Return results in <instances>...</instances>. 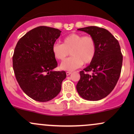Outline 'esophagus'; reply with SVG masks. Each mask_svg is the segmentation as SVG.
<instances>
[{"instance_id": "esophagus-1", "label": "esophagus", "mask_w": 134, "mask_h": 134, "mask_svg": "<svg viewBox=\"0 0 134 134\" xmlns=\"http://www.w3.org/2000/svg\"><path fill=\"white\" fill-rule=\"evenodd\" d=\"M72 73V72H66V75H67V76H69V75L70 74Z\"/></svg>"}]
</instances>
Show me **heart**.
I'll return each instance as SVG.
<instances>
[{
    "label": "heart",
    "instance_id": "1",
    "mask_svg": "<svg viewBox=\"0 0 134 134\" xmlns=\"http://www.w3.org/2000/svg\"><path fill=\"white\" fill-rule=\"evenodd\" d=\"M96 44L94 39L90 35L83 36L78 33H71L63 40V43L53 44L52 52L58 60L63 61L70 53L72 56L64 61L60 68L65 70H74L85 64H90L94 58Z\"/></svg>",
    "mask_w": 134,
    "mask_h": 134
}]
</instances>
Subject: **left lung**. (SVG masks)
Listing matches in <instances>:
<instances>
[{
    "label": "left lung",
    "mask_w": 134,
    "mask_h": 134,
    "mask_svg": "<svg viewBox=\"0 0 134 134\" xmlns=\"http://www.w3.org/2000/svg\"><path fill=\"white\" fill-rule=\"evenodd\" d=\"M78 30L88 33L94 39L96 52L90 65L80 71L77 91L86 100H100L113 91L120 76L123 62L120 47L117 40L106 29L88 26ZM90 71L91 75L88 74Z\"/></svg>",
    "instance_id": "8db88e82"
}]
</instances>
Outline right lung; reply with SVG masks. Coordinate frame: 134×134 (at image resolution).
I'll list each match as a JSON object with an SVG mask.
<instances>
[{
  "label": "right lung",
  "mask_w": 134,
  "mask_h": 134,
  "mask_svg": "<svg viewBox=\"0 0 134 134\" xmlns=\"http://www.w3.org/2000/svg\"><path fill=\"white\" fill-rule=\"evenodd\" d=\"M61 31L38 26L19 39L15 47L13 65L18 84L29 97L40 102L54 98L61 91L65 71H53L57 62L52 46Z\"/></svg>",
  "instance_id": "1"
}]
</instances>
